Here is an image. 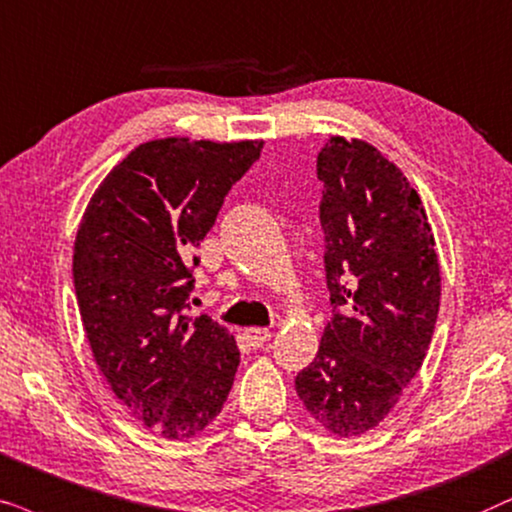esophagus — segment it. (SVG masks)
I'll return each instance as SVG.
<instances>
[{"mask_svg": "<svg viewBox=\"0 0 512 512\" xmlns=\"http://www.w3.org/2000/svg\"><path fill=\"white\" fill-rule=\"evenodd\" d=\"M245 339H248V344L252 349H260L271 339V332L267 327H250V330H245Z\"/></svg>", "mask_w": 512, "mask_h": 512, "instance_id": "esophagus-1", "label": "esophagus"}]
</instances>
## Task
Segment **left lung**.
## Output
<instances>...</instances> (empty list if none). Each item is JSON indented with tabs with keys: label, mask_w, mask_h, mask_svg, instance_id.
I'll list each match as a JSON object with an SVG mask.
<instances>
[{
	"label": "left lung",
	"mask_w": 512,
	"mask_h": 512,
	"mask_svg": "<svg viewBox=\"0 0 512 512\" xmlns=\"http://www.w3.org/2000/svg\"><path fill=\"white\" fill-rule=\"evenodd\" d=\"M316 173L332 316L295 388L327 431L360 435L391 412L424 363L440 264L419 194L372 145L330 138Z\"/></svg>",
	"instance_id": "1"
}]
</instances>
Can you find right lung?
<instances>
[{"label": "right lung", "mask_w": 512, "mask_h": 512, "mask_svg": "<svg viewBox=\"0 0 512 512\" xmlns=\"http://www.w3.org/2000/svg\"><path fill=\"white\" fill-rule=\"evenodd\" d=\"M262 142L152 140L112 168L74 243V292L93 358L117 398L168 440L224 407L241 353L210 316H189L199 248Z\"/></svg>", "instance_id": "obj_1"}]
</instances>
